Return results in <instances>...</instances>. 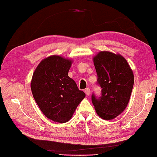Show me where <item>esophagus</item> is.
<instances>
[{
    "label": "esophagus",
    "mask_w": 157,
    "mask_h": 157,
    "mask_svg": "<svg viewBox=\"0 0 157 157\" xmlns=\"http://www.w3.org/2000/svg\"><path fill=\"white\" fill-rule=\"evenodd\" d=\"M85 93L87 96L90 95V94H91V91H90V89H89V88H87V89H85Z\"/></svg>",
    "instance_id": "1"
}]
</instances>
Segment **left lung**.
Returning a JSON list of instances; mask_svg holds the SVG:
<instances>
[{"mask_svg": "<svg viewBox=\"0 0 157 157\" xmlns=\"http://www.w3.org/2000/svg\"><path fill=\"white\" fill-rule=\"evenodd\" d=\"M97 73V83L101 96H91L97 114L103 119L111 120L127 106L134 86V74L126 60L120 54L100 51L93 59Z\"/></svg>", "mask_w": 157, "mask_h": 157, "instance_id": "1", "label": "left lung"}]
</instances>
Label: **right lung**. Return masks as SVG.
Masks as SVG:
<instances>
[{
	"label": "right lung",
	"mask_w": 157,
	"mask_h": 157,
	"mask_svg": "<svg viewBox=\"0 0 157 157\" xmlns=\"http://www.w3.org/2000/svg\"><path fill=\"white\" fill-rule=\"evenodd\" d=\"M72 60L53 55L42 60L32 76L33 98L43 113L53 121L65 123L86 94L68 76Z\"/></svg>",
	"instance_id": "obj_1"
}]
</instances>
